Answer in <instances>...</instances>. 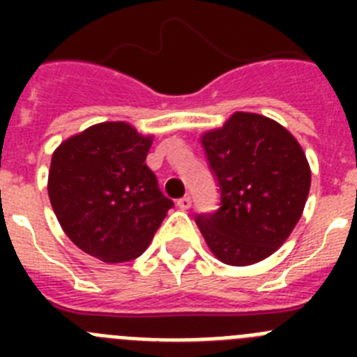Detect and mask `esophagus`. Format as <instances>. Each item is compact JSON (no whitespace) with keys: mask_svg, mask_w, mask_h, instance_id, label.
I'll use <instances>...</instances> for the list:
<instances>
[{"mask_svg":"<svg viewBox=\"0 0 357 357\" xmlns=\"http://www.w3.org/2000/svg\"><path fill=\"white\" fill-rule=\"evenodd\" d=\"M176 206L181 207L182 211L189 209V207H191V197H182V198H178V200H176Z\"/></svg>","mask_w":357,"mask_h":357,"instance_id":"1","label":"esophagus"}]
</instances>
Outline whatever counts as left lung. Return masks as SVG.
I'll return each instance as SVG.
<instances>
[{"mask_svg":"<svg viewBox=\"0 0 357 357\" xmlns=\"http://www.w3.org/2000/svg\"><path fill=\"white\" fill-rule=\"evenodd\" d=\"M220 207L195 222L218 259L248 266L272 255L301 220L311 185L305 153L279 123L236 112L202 135Z\"/></svg>","mask_w":357,"mask_h":357,"instance_id":"left-lung-1","label":"left lung"}]
</instances>
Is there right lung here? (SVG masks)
Returning <instances> with one entry per match:
<instances>
[{
  "label": "right lung",
  "instance_id": "add662e5",
  "mask_svg": "<svg viewBox=\"0 0 357 357\" xmlns=\"http://www.w3.org/2000/svg\"><path fill=\"white\" fill-rule=\"evenodd\" d=\"M151 135L123 121L73 135L52 157L48 195L68 238L105 263L139 257L173 202L146 166Z\"/></svg>",
  "mask_w": 357,
  "mask_h": 357
}]
</instances>
